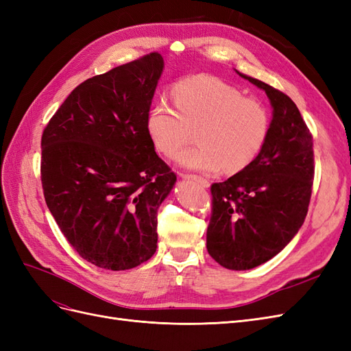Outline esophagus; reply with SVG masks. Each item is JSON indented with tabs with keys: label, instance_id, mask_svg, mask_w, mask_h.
<instances>
[{
	"label": "esophagus",
	"instance_id": "esophagus-1",
	"mask_svg": "<svg viewBox=\"0 0 351 351\" xmlns=\"http://www.w3.org/2000/svg\"><path fill=\"white\" fill-rule=\"evenodd\" d=\"M180 177L183 178H190V180H195V182H197L202 187H209V182L206 178L200 177V176H196V174H187V173H180Z\"/></svg>",
	"mask_w": 351,
	"mask_h": 351
}]
</instances>
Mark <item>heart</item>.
<instances>
[{"label": "heart", "instance_id": "1", "mask_svg": "<svg viewBox=\"0 0 351 351\" xmlns=\"http://www.w3.org/2000/svg\"><path fill=\"white\" fill-rule=\"evenodd\" d=\"M176 108L158 102L146 115V130L158 152L174 156L192 141L197 145L177 156L180 165L204 173L236 174L262 152L271 132L265 105L244 97L232 84L210 74L180 79L173 88Z\"/></svg>", "mask_w": 351, "mask_h": 351}]
</instances>
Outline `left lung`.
<instances>
[{
  "label": "left lung",
  "mask_w": 351,
  "mask_h": 351,
  "mask_svg": "<svg viewBox=\"0 0 351 351\" xmlns=\"http://www.w3.org/2000/svg\"><path fill=\"white\" fill-rule=\"evenodd\" d=\"M267 92L274 108L262 152L243 171L210 186L206 249L221 267L246 271L280 253L303 226L315 177L313 137L290 97L240 74Z\"/></svg>",
  "instance_id": "1"
}]
</instances>
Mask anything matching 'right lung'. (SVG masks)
Listing matches in <instances>:
<instances>
[{
    "instance_id": "add662e5",
    "label": "right lung",
    "mask_w": 351,
    "mask_h": 351,
    "mask_svg": "<svg viewBox=\"0 0 351 351\" xmlns=\"http://www.w3.org/2000/svg\"><path fill=\"white\" fill-rule=\"evenodd\" d=\"M158 52L80 83L42 133L40 182L62 236L83 259L124 271L152 258L158 208L177 176L146 130Z\"/></svg>"
}]
</instances>
